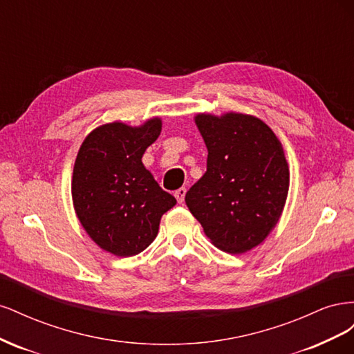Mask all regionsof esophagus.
<instances>
[{
    "label": "esophagus",
    "instance_id": "obj_1",
    "mask_svg": "<svg viewBox=\"0 0 354 354\" xmlns=\"http://www.w3.org/2000/svg\"><path fill=\"white\" fill-rule=\"evenodd\" d=\"M174 196H176V199H177L178 203H183V202H185V196H186V189H185V187L177 189Z\"/></svg>",
    "mask_w": 354,
    "mask_h": 354
}]
</instances>
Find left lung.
Segmentation results:
<instances>
[{
	"instance_id": "left-lung-1",
	"label": "left lung",
	"mask_w": 354,
	"mask_h": 354,
	"mask_svg": "<svg viewBox=\"0 0 354 354\" xmlns=\"http://www.w3.org/2000/svg\"><path fill=\"white\" fill-rule=\"evenodd\" d=\"M208 149L207 171L186 205L218 250L233 255L260 245L279 221L289 190L282 143L260 118L198 113Z\"/></svg>"
}]
</instances>
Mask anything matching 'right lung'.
I'll list each match as a JSON object with an SVG mask.
<instances>
[{
  "instance_id": "add662e5",
  "label": "right lung",
  "mask_w": 354,
  "mask_h": 354,
  "mask_svg": "<svg viewBox=\"0 0 354 354\" xmlns=\"http://www.w3.org/2000/svg\"><path fill=\"white\" fill-rule=\"evenodd\" d=\"M162 130L153 116L142 125L103 124L84 138L72 174L75 214L103 251L133 257L151 245L162 214L177 201L142 162Z\"/></svg>"
}]
</instances>
